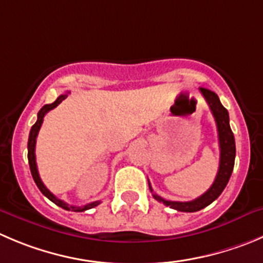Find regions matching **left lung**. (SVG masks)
Wrapping results in <instances>:
<instances>
[{"instance_id":"left-lung-1","label":"left lung","mask_w":263,"mask_h":263,"mask_svg":"<svg viewBox=\"0 0 263 263\" xmlns=\"http://www.w3.org/2000/svg\"><path fill=\"white\" fill-rule=\"evenodd\" d=\"M200 91H201L202 97L205 98L212 114H213L217 124V130H218L219 151H221V154H219V167L216 179H214L213 184H212L208 191L197 197V199L192 200V201H171V200H165L161 196H159V195L154 194L155 199L157 201L162 202L164 205H166V206H171L172 209H176V211L179 212H190V213L191 212H197L200 209L205 208V206H208L209 204H212L222 194L226 184L229 183L230 177H231L235 164V155H236L235 138L231 127H230L229 112L222 106L221 101H219L216 92L209 89H204V87H200ZM148 186L149 191H154L151 184H149V181Z\"/></svg>"}]
</instances>
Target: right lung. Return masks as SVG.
Here are the masks:
<instances>
[{"instance_id": "add662e5", "label": "right lung", "mask_w": 263, "mask_h": 263, "mask_svg": "<svg viewBox=\"0 0 263 263\" xmlns=\"http://www.w3.org/2000/svg\"><path fill=\"white\" fill-rule=\"evenodd\" d=\"M68 97V92H66V94H62V96H59L58 98H57V101L54 102V103L51 104H45L44 107H42L41 109L39 111V114H37V121L36 124L32 126L31 132H29V138H28V162H29V169H31V173H32V177H33L34 179V183L37 184V187L40 189V191L42 192V194L45 195V196L47 197L49 200H51L54 204H57L58 206H61V208L66 209V211H74V212H84V211H87V209H91L94 208V206H97V205L101 204V201H94V202H89V204L84 205V206H69L67 202H64L63 200L58 199V197L55 196V195H52L51 192L49 191V190L46 189V186L44 184V182L41 181V178H40V174H39V171H37V164H36V154H34V149H36V138H37V134H39L40 132V127H41L42 122H44V117L45 115L47 114L49 111H51V109H54L55 107L58 106L59 103H62V102L64 101V99Z\"/></svg>"}]
</instances>
